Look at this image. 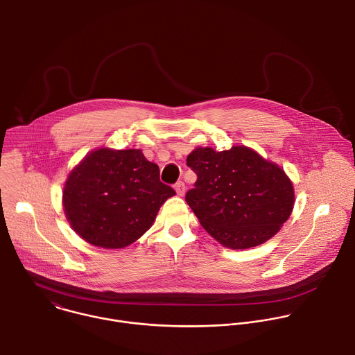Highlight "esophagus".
Masks as SVG:
<instances>
[{
  "mask_svg": "<svg viewBox=\"0 0 355 355\" xmlns=\"http://www.w3.org/2000/svg\"><path fill=\"white\" fill-rule=\"evenodd\" d=\"M174 189H175V192H177L178 196H184L187 187H185V184H184L182 181H178V182L174 185Z\"/></svg>",
  "mask_w": 355,
  "mask_h": 355,
  "instance_id": "1",
  "label": "esophagus"
}]
</instances>
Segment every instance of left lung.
<instances>
[{
  "mask_svg": "<svg viewBox=\"0 0 355 355\" xmlns=\"http://www.w3.org/2000/svg\"><path fill=\"white\" fill-rule=\"evenodd\" d=\"M198 180L185 200L223 246L249 249L271 239L291 217L293 184L275 163L248 146L196 148L187 157Z\"/></svg>",
  "mask_w": 355,
  "mask_h": 355,
  "instance_id": "left-lung-1",
  "label": "left lung"
}]
</instances>
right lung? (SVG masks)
Instances as JSON below:
<instances>
[{"instance_id": "1", "label": "right lung", "mask_w": 355, "mask_h": 355, "mask_svg": "<svg viewBox=\"0 0 355 355\" xmlns=\"http://www.w3.org/2000/svg\"><path fill=\"white\" fill-rule=\"evenodd\" d=\"M175 191L160 181L159 166L139 149L101 148L88 153L67 177L63 209L88 243L121 249L153 224L160 206Z\"/></svg>"}]
</instances>
